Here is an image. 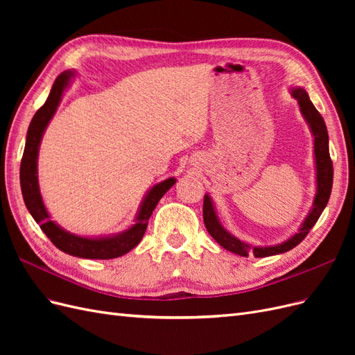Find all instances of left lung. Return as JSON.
Segmentation results:
<instances>
[{"mask_svg":"<svg viewBox=\"0 0 355 355\" xmlns=\"http://www.w3.org/2000/svg\"><path fill=\"white\" fill-rule=\"evenodd\" d=\"M293 98L297 99L299 108L302 111L305 120L308 121L311 132L314 135V154H315V164H317V196L314 200V207L308 214L304 225L300 227L299 232H296L292 239L284 241L283 244L272 245V247H252L247 243L235 239L228 231L219 223V219L214 213V207L209 196H204L202 202V219L204 225L209 231L211 237L216 240L225 249L240 254V256H249L253 253L254 257H266L272 254H280L284 252L292 250L300 241H302L311 228L314 227L315 222L323 213L324 207L327 206V201L331 194V185H333V163L329 153V135L327 127L323 120V116L315 110L313 102L309 101L308 94L304 89H293L292 92Z\"/></svg>","mask_w":355,"mask_h":355,"instance_id":"1","label":"left lung"}]
</instances>
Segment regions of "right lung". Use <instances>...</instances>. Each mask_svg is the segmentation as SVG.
<instances>
[{
    "label": "right lung",
    "instance_id": "add662e5",
    "mask_svg": "<svg viewBox=\"0 0 355 355\" xmlns=\"http://www.w3.org/2000/svg\"><path fill=\"white\" fill-rule=\"evenodd\" d=\"M72 77L69 71L62 72L55 80L51 92L46 103L35 112L34 118L29 124L28 135H26V145L20 163V188H22V196L25 200L26 207L32 218L40 225L50 241L55 244L59 250L68 254L84 257V259H114L130 252L133 247L141 243L144 234L148 227V220L151 214L166 192L175 185L176 179L170 178L161 184L151 188L145 197L142 207L137 213L136 223L132 228H128L125 232L115 235L110 239H84L78 235L69 234L59 228L49 216V213L42 204L40 188H38V178H37V157L38 148L42 133H44L49 121L51 120L53 114L56 112L58 105L60 102L62 93L67 89V85Z\"/></svg>",
    "mask_w": 355,
    "mask_h": 355
}]
</instances>
